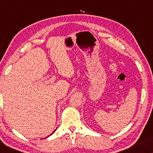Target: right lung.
<instances>
[{
    "mask_svg": "<svg viewBox=\"0 0 153 153\" xmlns=\"http://www.w3.org/2000/svg\"><path fill=\"white\" fill-rule=\"evenodd\" d=\"M56 130H55V131H56ZM55 131H53V132H52V133L51 134H50L49 136H51V135H52V134H53L54 132H55ZM49 136H48V137H46V138H48V137H49Z\"/></svg>",
    "mask_w": 153,
    "mask_h": 153,
    "instance_id": "1",
    "label": "right lung"
}]
</instances>
